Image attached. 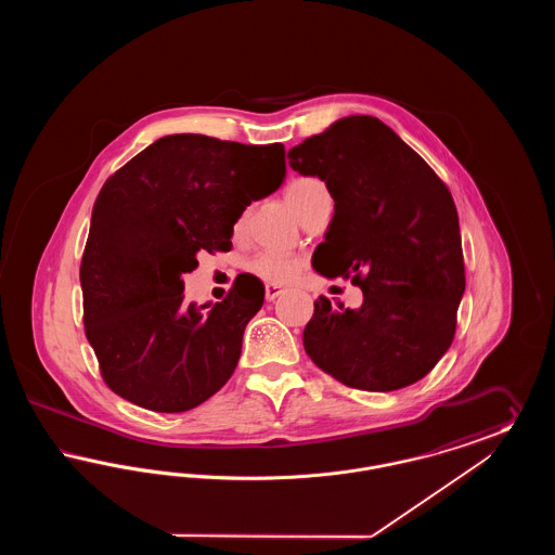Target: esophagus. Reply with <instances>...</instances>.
I'll use <instances>...</instances> for the list:
<instances>
[{"label":"esophagus","mask_w":555,"mask_h":555,"mask_svg":"<svg viewBox=\"0 0 555 555\" xmlns=\"http://www.w3.org/2000/svg\"><path fill=\"white\" fill-rule=\"evenodd\" d=\"M283 293L281 287H274V285H266V301H274L279 295Z\"/></svg>","instance_id":"1"}]
</instances>
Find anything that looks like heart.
I'll list each match as a JSON object with an SVG mask.
<instances>
[{
  "label": "heart",
  "instance_id": "b5f03b06",
  "mask_svg": "<svg viewBox=\"0 0 555 555\" xmlns=\"http://www.w3.org/2000/svg\"><path fill=\"white\" fill-rule=\"evenodd\" d=\"M326 193H328L326 185L314 177H299V179L291 181L287 189H285V197H287L291 208L297 211L299 218ZM249 270L254 274H258L260 279L268 281V283L283 285L297 274L299 262L287 254H281V251H262L249 262Z\"/></svg>",
  "mask_w": 555,
  "mask_h": 555
}]
</instances>
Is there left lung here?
Returning a JSON list of instances; mask_svg holds the SVG:
<instances>
[{"instance_id":"obj_1","label":"left lung","mask_w":555,"mask_h":555,"mask_svg":"<svg viewBox=\"0 0 555 555\" xmlns=\"http://www.w3.org/2000/svg\"><path fill=\"white\" fill-rule=\"evenodd\" d=\"M289 166L318 177L335 214L312 256L318 274L349 279L358 310L314 301L304 347L347 387L397 391L443 358L466 289L457 210L448 186L393 129L347 116L289 150Z\"/></svg>"}]
</instances>
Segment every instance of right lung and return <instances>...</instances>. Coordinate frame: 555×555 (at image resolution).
Returning <instances> with one entry per match:
<instances>
[{"mask_svg": "<svg viewBox=\"0 0 555 555\" xmlns=\"http://www.w3.org/2000/svg\"><path fill=\"white\" fill-rule=\"evenodd\" d=\"M285 147L206 134L154 141L102 186L80 262L85 333L116 396L177 414L210 399L237 369L264 285L241 274L229 295L185 301L202 249H231L243 210L283 185Z\"/></svg>", "mask_w": 555, "mask_h": 555, "instance_id": "obj_1", "label": "right lung"}]
</instances>
